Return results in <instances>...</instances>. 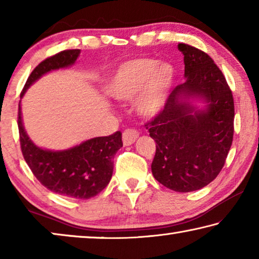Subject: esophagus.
Listing matches in <instances>:
<instances>
[{
    "mask_svg": "<svg viewBox=\"0 0 259 259\" xmlns=\"http://www.w3.org/2000/svg\"><path fill=\"white\" fill-rule=\"evenodd\" d=\"M139 133L136 129H125L123 134H122V140H123V144L125 146H129L136 142Z\"/></svg>",
    "mask_w": 259,
    "mask_h": 259,
    "instance_id": "1",
    "label": "esophagus"
}]
</instances>
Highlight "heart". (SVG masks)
I'll return each instance as SVG.
<instances>
[{"label":"heart","mask_w":259,"mask_h":259,"mask_svg":"<svg viewBox=\"0 0 259 259\" xmlns=\"http://www.w3.org/2000/svg\"><path fill=\"white\" fill-rule=\"evenodd\" d=\"M172 80V71L164 63L152 58L129 60L111 78L108 94L119 100H133L139 95L137 111L143 116H153L163 106Z\"/></svg>","instance_id":"b5f03b06"}]
</instances>
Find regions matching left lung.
<instances>
[{
	"label": "left lung",
	"mask_w": 259,
	"mask_h": 259,
	"mask_svg": "<svg viewBox=\"0 0 259 259\" xmlns=\"http://www.w3.org/2000/svg\"><path fill=\"white\" fill-rule=\"evenodd\" d=\"M178 49L187 80L175 88L145 126L156 143L153 176L170 190L185 193L207 186L224 166L233 142L234 100L211 57L185 43ZM193 94L207 100L205 111H194L181 102Z\"/></svg>",
	"instance_id": "left-lung-1"
}]
</instances>
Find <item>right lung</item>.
<instances>
[{
  "label": "right lung",
  "mask_w": 259,
  "mask_h": 259,
  "mask_svg": "<svg viewBox=\"0 0 259 259\" xmlns=\"http://www.w3.org/2000/svg\"><path fill=\"white\" fill-rule=\"evenodd\" d=\"M78 54V49H68L41 61L29 74L20 96L43 74L72 65ZM18 130L23 156L37 181L51 192L73 199H90L108 185L113 174L114 155L123 146L121 131H116L105 137L89 139L66 151L42 150L34 145L25 133L20 104Z\"/></svg>",
  "instance_id": "1"
}]
</instances>
